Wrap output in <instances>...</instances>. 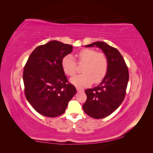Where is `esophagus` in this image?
Segmentation results:
<instances>
[{"mask_svg": "<svg viewBox=\"0 0 153 153\" xmlns=\"http://www.w3.org/2000/svg\"><path fill=\"white\" fill-rule=\"evenodd\" d=\"M76 91H77V92H84V89H82V88H80V87H76Z\"/></svg>", "mask_w": 153, "mask_h": 153, "instance_id": "1", "label": "esophagus"}]
</instances>
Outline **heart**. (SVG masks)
<instances>
[{
  "instance_id": "b5f03b06",
  "label": "heart",
  "mask_w": 153,
  "mask_h": 153,
  "mask_svg": "<svg viewBox=\"0 0 153 153\" xmlns=\"http://www.w3.org/2000/svg\"><path fill=\"white\" fill-rule=\"evenodd\" d=\"M79 63H84L80 75L71 78L70 82L79 87L91 85L101 82L107 72L108 62L106 55L101 52H96L92 49H83L76 55ZM62 67L64 72L68 76H73L76 70V64L71 55H67L62 60Z\"/></svg>"
}]
</instances>
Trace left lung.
Wrapping results in <instances>:
<instances>
[{
	"label": "left lung",
	"instance_id": "left-lung-1",
	"mask_svg": "<svg viewBox=\"0 0 153 153\" xmlns=\"http://www.w3.org/2000/svg\"><path fill=\"white\" fill-rule=\"evenodd\" d=\"M100 48L108 59L107 72L99 85L85 91L87 100L83 105L84 112L94 119L108 116L124 100L129 80L128 67L119 51L102 41L85 47Z\"/></svg>",
	"mask_w": 153,
	"mask_h": 153
}]
</instances>
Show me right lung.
<instances>
[{"instance_id":"right-lung-1","label":"right lung","mask_w":153,"mask_h":153,"mask_svg":"<svg viewBox=\"0 0 153 153\" xmlns=\"http://www.w3.org/2000/svg\"><path fill=\"white\" fill-rule=\"evenodd\" d=\"M73 48L70 45L51 41L36 47L27 60L23 74L26 98L44 116L55 117L64 114L76 93L75 86L68 84L61 64Z\"/></svg>"}]
</instances>
